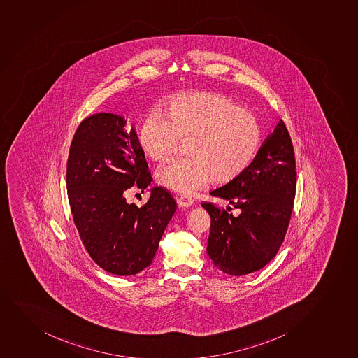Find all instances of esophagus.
Instances as JSON below:
<instances>
[{
	"label": "esophagus",
	"mask_w": 358,
	"mask_h": 358,
	"mask_svg": "<svg viewBox=\"0 0 358 358\" xmlns=\"http://www.w3.org/2000/svg\"><path fill=\"white\" fill-rule=\"evenodd\" d=\"M177 203L180 207L191 206L193 203V199L187 196H177Z\"/></svg>",
	"instance_id": "34e87169"
}]
</instances>
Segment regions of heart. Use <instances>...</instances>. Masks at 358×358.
<instances>
[{
  "instance_id": "obj_1",
  "label": "heart",
  "mask_w": 358,
  "mask_h": 358,
  "mask_svg": "<svg viewBox=\"0 0 358 358\" xmlns=\"http://www.w3.org/2000/svg\"><path fill=\"white\" fill-rule=\"evenodd\" d=\"M138 143L153 162H165L178 141L187 158L174 160L157 172V180L179 193L229 184L249 166L260 139L259 122L231 99L196 91L162 102L138 129Z\"/></svg>"
}]
</instances>
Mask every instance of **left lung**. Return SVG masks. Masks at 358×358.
Here are the masks:
<instances>
[{
  "instance_id": "obj_1",
  "label": "left lung",
  "mask_w": 358,
  "mask_h": 358,
  "mask_svg": "<svg viewBox=\"0 0 358 358\" xmlns=\"http://www.w3.org/2000/svg\"><path fill=\"white\" fill-rule=\"evenodd\" d=\"M296 169L290 133L280 120L246 170L210 193L227 200L239 215H232L230 206L201 203L211 217L207 253L220 271L249 275L275 258L294 210Z\"/></svg>"
}]
</instances>
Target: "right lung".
<instances>
[{
    "label": "right lung",
    "instance_id": "right-lung-1",
    "mask_svg": "<svg viewBox=\"0 0 358 358\" xmlns=\"http://www.w3.org/2000/svg\"><path fill=\"white\" fill-rule=\"evenodd\" d=\"M124 117L98 113L81 121L68 155L66 185L73 220L85 250L102 270L136 275L151 265L177 203L153 187L143 206L128 203L129 189L151 184L136 133Z\"/></svg>",
    "mask_w": 358,
    "mask_h": 358
}]
</instances>
